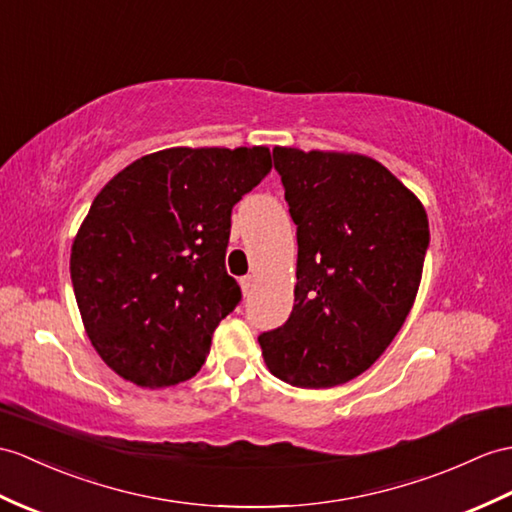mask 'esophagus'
<instances>
[{
  "label": "esophagus",
  "instance_id": "34e87169",
  "mask_svg": "<svg viewBox=\"0 0 512 512\" xmlns=\"http://www.w3.org/2000/svg\"><path fill=\"white\" fill-rule=\"evenodd\" d=\"M253 283H255L253 275H244V277H240V288H242L244 296L251 294V290H253Z\"/></svg>",
  "mask_w": 512,
  "mask_h": 512
}]
</instances>
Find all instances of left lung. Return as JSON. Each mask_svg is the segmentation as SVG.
Masks as SVG:
<instances>
[{
	"label": "left lung",
	"mask_w": 512,
	"mask_h": 512,
	"mask_svg": "<svg viewBox=\"0 0 512 512\" xmlns=\"http://www.w3.org/2000/svg\"><path fill=\"white\" fill-rule=\"evenodd\" d=\"M296 224L294 307L259 336L268 371L299 388L347 384L386 351L417 299L430 222L382 163L272 150Z\"/></svg>",
	"instance_id": "1"
}]
</instances>
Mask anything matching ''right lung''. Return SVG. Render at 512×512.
I'll return each mask as SVG.
<instances>
[{
	"label": "right lung",
	"instance_id": "right-lung-1",
	"mask_svg": "<svg viewBox=\"0 0 512 512\" xmlns=\"http://www.w3.org/2000/svg\"><path fill=\"white\" fill-rule=\"evenodd\" d=\"M270 150L168 148L117 172L71 244V283L106 366L141 388L194 377L242 292L227 275L231 209Z\"/></svg>",
	"mask_w": 512,
	"mask_h": 512
}]
</instances>
